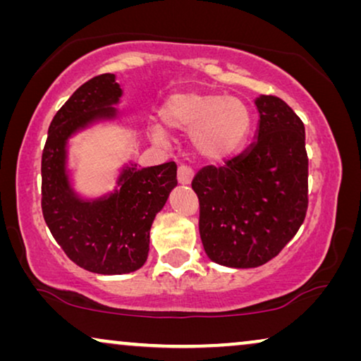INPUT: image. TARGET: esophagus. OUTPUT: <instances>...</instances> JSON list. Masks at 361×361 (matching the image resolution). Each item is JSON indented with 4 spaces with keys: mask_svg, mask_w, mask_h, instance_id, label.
I'll return each instance as SVG.
<instances>
[{
    "mask_svg": "<svg viewBox=\"0 0 361 361\" xmlns=\"http://www.w3.org/2000/svg\"><path fill=\"white\" fill-rule=\"evenodd\" d=\"M192 177H194V171H192L189 166H179V169H177V180H179L182 185H189L192 182Z\"/></svg>",
    "mask_w": 361,
    "mask_h": 361,
    "instance_id": "obj_1",
    "label": "esophagus"
}]
</instances>
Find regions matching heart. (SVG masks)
Here are the masks:
<instances>
[{
  "mask_svg": "<svg viewBox=\"0 0 361 361\" xmlns=\"http://www.w3.org/2000/svg\"><path fill=\"white\" fill-rule=\"evenodd\" d=\"M161 120L169 131L192 133L195 154L207 161H221L238 151L251 128L250 108L226 93H172L161 108ZM151 133L156 141L167 137L161 125L152 126Z\"/></svg>",
  "mask_w": 361,
  "mask_h": 361,
  "instance_id": "b5f03b06",
  "label": "heart"
}]
</instances>
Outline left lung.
<instances>
[{"label": "left lung", "instance_id": "8db88e82", "mask_svg": "<svg viewBox=\"0 0 361 361\" xmlns=\"http://www.w3.org/2000/svg\"><path fill=\"white\" fill-rule=\"evenodd\" d=\"M256 141L225 166L197 172L199 230L207 256L230 268L268 263L293 240L307 212L304 123L273 95L256 98Z\"/></svg>", "mask_w": 361, "mask_h": 361}]
</instances>
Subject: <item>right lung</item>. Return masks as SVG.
Instances as JSON below:
<instances>
[{
	"instance_id": "1",
	"label": "right lung",
	"mask_w": 361,
	"mask_h": 361,
	"mask_svg": "<svg viewBox=\"0 0 361 361\" xmlns=\"http://www.w3.org/2000/svg\"><path fill=\"white\" fill-rule=\"evenodd\" d=\"M120 97L113 73L90 78L52 118L42 151L44 220L63 253L98 274H125L145 264L152 220L177 185V166L169 161L126 167L120 190L103 199L80 200L73 194L66 172L67 140L88 123L115 118Z\"/></svg>"
}]
</instances>
